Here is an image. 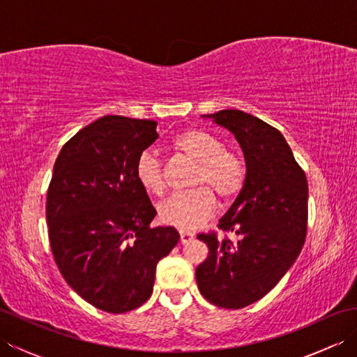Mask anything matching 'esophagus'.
<instances>
[{
	"mask_svg": "<svg viewBox=\"0 0 357 357\" xmlns=\"http://www.w3.org/2000/svg\"><path fill=\"white\" fill-rule=\"evenodd\" d=\"M193 236L195 234L192 231H179V238L183 244H185V242H190L193 239Z\"/></svg>",
	"mask_w": 357,
	"mask_h": 357,
	"instance_id": "obj_1",
	"label": "esophagus"
}]
</instances>
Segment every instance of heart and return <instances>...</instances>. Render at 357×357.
Returning a JSON list of instances; mask_svg holds the SVG:
<instances>
[{"instance_id": "obj_1", "label": "heart", "mask_w": 357, "mask_h": 357, "mask_svg": "<svg viewBox=\"0 0 357 357\" xmlns=\"http://www.w3.org/2000/svg\"><path fill=\"white\" fill-rule=\"evenodd\" d=\"M179 155L195 161L188 192L173 193L159 204L161 222L181 230L202 225L216 211V196L231 201L244 190L247 164L239 153L225 149L219 136L202 128H187L172 142ZM135 176L144 190L161 195L165 187L164 164L155 150H144L135 164Z\"/></svg>"}]
</instances>
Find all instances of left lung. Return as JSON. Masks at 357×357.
<instances>
[{"label":"left lung","mask_w":357,"mask_h":357,"mask_svg":"<svg viewBox=\"0 0 357 357\" xmlns=\"http://www.w3.org/2000/svg\"><path fill=\"white\" fill-rule=\"evenodd\" d=\"M210 118L238 139L247 183L218 224L236 241L215 231L198 234L208 256L196 268V282L213 305L238 310L262 299L299 256L307 236L308 183L278 128L234 109Z\"/></svg>","instance_id":"1"}]
</instances>
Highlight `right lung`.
I'll list each match as a JSON object with an SVG mask.
<instances>
[{
	"label": "right lung",
	"instance_id": "1",
	"mask_svg": "<svg viewBox=\"0 0 357 357\" xmlns=\"http://www.w3.org/2000/svg\"><path fill=\"white\" fill-rule=\"evenodd\" d=\"M156 126L105 115L72 136L53 165L45 202L53 257L66 282L107 313L147 302L156 264L179 241L173 227L150 229L156 210L135 176Z\"/></svg>",
	"mask_w": 357,
	"mask_h": 357
}]
</instances>
